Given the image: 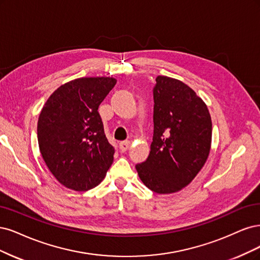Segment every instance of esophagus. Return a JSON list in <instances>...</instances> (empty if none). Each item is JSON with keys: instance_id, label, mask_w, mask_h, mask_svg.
I'll return each mask as SVG.
<instances>
[{"instance_id": "34e87169", "label": "esophagus", "mask_w": 260, "mask_h": 260, "mask_svg": "<svg viewBox=\"0 0 260 260\" xmlns=\"http://www.w3.org/2000/svg\"><path fill=\"white\" fill-rule=\"evenodd\" d=\"M129 146H131V141L129 140L122 141V142H120V150H121L122 152L126 151V150L129 148Z\"/></svg>"}]
</instances>
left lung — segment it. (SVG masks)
I'll use <instances>...</instances> for the list:
<instances>
[{
  "mask_svg": "<svg viewBox=\"0 0 260 260\" xmlns=\"http://www.w3.org/2000/svg\"><path fill=\"white\" fill-rule=\"evenodd\" d=\"M153 88V138L147 160L136 165L145 186L158 194L178 192L204 166L212 144L207 106L185 83L158 75Z\"/></svg>",
  "mask_w": 260,
  "mask_h": 260,
  "instance_id": "1",
  "label": "left lung"
}]
</instances>
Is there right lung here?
<instances>
[{"label":"right lung","instance_id":"right-lung-1","mask_svg":"<svg viewBox=\"0 0 260 260\" xmlns=\"http://www.w3.org/2000/svg\"><path fill=\"white\" fill-rule=\"evenodd\" d=\"M116 80L80 78L49 96L38 121L42 156L66 188L87 191L98 186L113 162L114 148L105 135L99 105Z\"/></svg>","mask_w":260,"mask_h":260}]
</instances>
